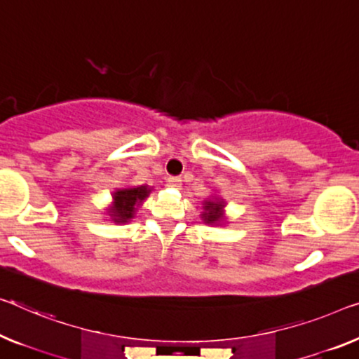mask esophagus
I'll use <instances>...</instances> for the list:
<instances>
[{
  "mask_svg": "<svg viewBox=\"0 0 359 359\" xmlns=\"http://www.w3.org/2000/svg\"><path fill=\"white\" fill-rule=\"evenodd\" d=\"M168 184H169V187L179 189V187L182 185V179L180 177H168Z\"/></svg>",
  "mask_w": 359,
  "mask_h": 359,
  "instance_id": "34e87169",
  "label": "esophagus"
}]
</instances>
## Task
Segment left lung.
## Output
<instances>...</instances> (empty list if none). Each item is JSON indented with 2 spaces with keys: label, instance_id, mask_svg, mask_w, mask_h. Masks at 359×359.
Here are the masks:
<instances>
[{
  "label": "left lung",
  "instance_id": "left-lung-1",
  "mask_svg": "<svg viewBox=\"0 0 359 359\" xmlns=\"http://www.w3.org/2000/svg\"><path fill=\"white\" fill-rule=\"evenodd\" d=\"M224 201L217 200H205L203 203V214L201 219L203 222L208 224V226H219L221 221H224Z\"/></svg>",
  "mask_w": 359,
  "mask_h": 359
}]
</instances>
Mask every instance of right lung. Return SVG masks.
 Instances as JSON below:
<instances>
[{"label":"right lung","mask_w":359,"mask_h":359,"mask_svg":"<svg viewBox=\"0 0 359 359\" xmlns=\"http://www.w3.org/2000/svg\"><path fill=\"white\" fill-rule=\"evenodd\" d=\"M149 189L148 185H140L135 189H119L112 194V206L108 210L111 221L116 224H126L135 216L137 208L142 205L143 200L148 198Z\"/></svg>","instance_id":"1"}]
</instances>
